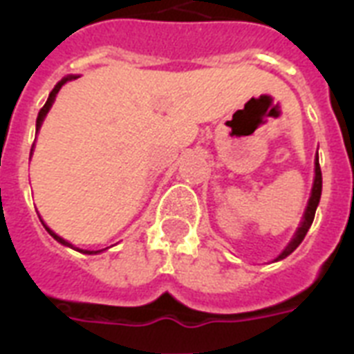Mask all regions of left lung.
Masks as SVG:
<instances>
[{
	"label": "left lung",
	"instance_id": "obj_1",
	"mask_svg": "<svg viewBox=\"0 0 354 354\" xmlns=\"http://www.w3.org/2000/svg\"><path fill=\"white\" fill-rule=\"evenodd\" d=\"M314 172H316V176H314V185H313V193H310V198H308V204H307V209H305V215H303V221L297 227L296 235L288 242V246L283 250V252L275 257V261H281V259L288 257L294 250H296L301 241L305 239L307 232L310 230L313 226V221H314V215H316V207L319 204V196H322V169H319V161H318V154H316V161H314Z\"/></svg>",
	"mask_w": 354,
	"mask_h": 354
}]
</instances>
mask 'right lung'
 <instances>
[{
  "instance_id": "right-lung-1",
  "label": "right lung",
  "mask_w": 354,
  "mask_h": 354,
  "mask_svg": "<svg viewBox=\"0 0 354 354\" xmlns=\"http://www.w3.org/2000/svg\"><path fill=\"white\" fill-rule=\"evenodd\" d=\"M73 79H77L75 75L64 77V79L60 80V82H58V84L55 86V88H53V91H51V93H49V99H47V102H46V104H44V108H41L40 112H38V118H36V132L40 130L41 122H44V118H46L47 112H49V108L53 106V102H55V97H57V93H58V91H60V88H62V86L66 84V82H69V80H73ZM32 147H35V145H32ZM41 224H44V222H41ZM44 226H46V224H44ZM46 230H47V232H49V235H51L53 239H55V241H58V242H60V244H64V246H71V248H73V244H69L68 241H64L62 236H58L57 233L51 232V230H49V227H47V226H46ZM77 250H79V248H77ZM79 252L90 253V255H91V253H99V252H102V250H97V252H90V250H79Z\"/></svg>"
}]
</instances>
